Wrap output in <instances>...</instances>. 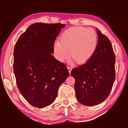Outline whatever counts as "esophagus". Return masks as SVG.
<instances>
[{"label":"esophagus","instance_id":"34e87169","mask_svg":"<svg viewBox=\"0 0 128 128\" xmlns=\"http://www.w3.org/2000/svg\"><path fill=\"white\" fill-rule=\"evenodd\" d=\"M67 68H68V70L69 71V73H70L71 70H72V68H71V67H70V66H67Z\"/></svg>","mask_w":128,"mask_h":128}]
</instances>
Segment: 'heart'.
I'll return each mask as SVG.
<instances>
[{
    "mask_svg": "<svg viewBox=\"0 0 128 128\" xmlns=\"http://www.w3.org/2000/svg\"><path fill=\"white\" fill-rule=\"evenodd\" d=\"M60 41L56 42L54 52L60 61L70 56L78 63L87 61L92 55L97 44L96 32L92 28L77 26L69 28L62 35Z\"/></svg>",
    "mask_w": 128,
    "mask_h": 128,
    "instance_id": "b5f03b06",
    "label": "heart"
}]
</instances>
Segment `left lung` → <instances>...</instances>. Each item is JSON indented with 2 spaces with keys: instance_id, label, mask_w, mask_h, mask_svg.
Instances as JSON below:
<instances>
[{
  "instance_id": "1",
  "label": "left lung",
  "mask_w": 128,
  "mask_h": 128,
  "mask_svg": "<svg viewBox=\"0 0 128 128\" xmlns=\"http://www.w3.org/2000/svg\"><path fill=\"white\" fill-rule=\"evenodd\" d=\"M98 42L92 55L86 63L73 69L77 100L92 106L107 99L115 79V56L110 40L96 28Z\"/></svg>"
}]
</instances>
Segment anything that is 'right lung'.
Segmentation results:
<instances>
[{
    "label": "right lung",
    "mask_w": 128,
    "mask_h": 128,
    "mask_svg": "<svg viewBox=\"0 0 128 128\" xmlns=\"http://www.w3.org/2000/svg\"><path fill=\"white\" fill-rule=\"evenodd\" d=\"M65 24L35 23L19 36L14 52V70L21 94L30 104L44 108L55 101L69 73L56 60L54 44Z\"/></svg>",
    "instance_id": "obj_1"
}]
</instances>
